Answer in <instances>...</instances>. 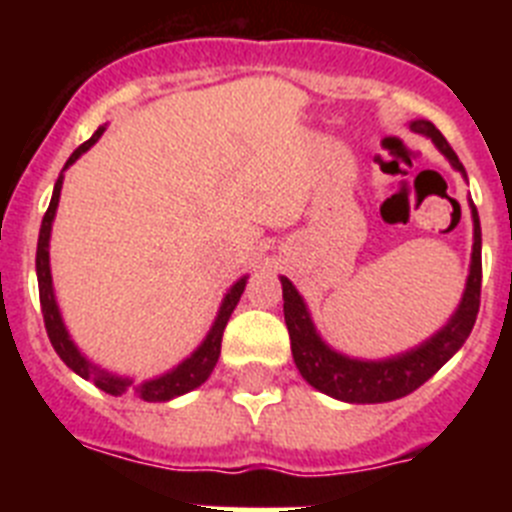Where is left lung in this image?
Instances as JSON below:
<instances>
[{
	"instance_id": "1",
	"label": "left lung",
	"mask_w": 512,
	"mask_h": 512,
	"mask_svg": "<svg viewBox=\"0 0 512 512\" xmlns=\"http://www.w3.org/2000/svg\"><path fill=\"white\" fill-rule=\"evenodd\" d=\"M413 133L425 135L433 140V146L446 156L451 166L467 179V171L461 166L454 148L446 143L431 120L410 122ZM474 225L472 261H469V277L459 305L451 312V318L418 346L402 351V354L387 356V359H356L336 351L320 338L318 328L312 323L307 302L297 292V287L287 277H279L284 297V323L292 341V356L300 369L302 379L323 395L333 400L351 402V405H374V402H390L410 395L425 384L441 369L451 356L464 346L474 328L479 312V289H482V228L474 202L469 200Z\"/></svg>"
}]
</instances>
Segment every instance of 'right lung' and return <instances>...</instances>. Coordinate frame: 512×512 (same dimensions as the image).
Masks as SVG:
<instances>
[{
  "label": "right lung",
  "mask_w": 512,
  "mask_h": 512,
  "mask_svg": "<svg viewBox=\"0 0 512 512\" xmlns=\"http://www.w3.org/2000/svg\"><path fill=\"white\" fill-rule=\"evenodd\" d=\"M104 125H99L97 133L87 140V143H81L74 153L69 156L63 171L69 169L71 164H76V158L81 153H87L89 148L102 138ZM63 171L61 176L56 179V187H53V197L51 205H48V212L43 217V225H40V235H38V253H35V271H38V289H40V307H43V320H45V330H48V338H51L53 348H56V354L61 356V361L69 366L71 372L79 374L81 379H87L92 382L94 387H99L107 395H125L128 390L135 392V397L146 402H169L179 395H187V392L197 390L200 384L207 382V377L215 369L217 359H220V343H223V330L228 325L230 315H233L235 305L241 300L243 289H246L248 274L241 277L233 287L225 292L223 302H220V310L215 315V323L210 325L207 330V336L202 338V343L194 348L192 354L187 356L184 361L169 369V372L158 374V377L146 379V382H135L133 377H120V374H112L102 366L92 364L87 356L81 354L79 346L71 338L69 328L63 323L61 307L56 302V289H53V277H51V230H53V220H56V210H58V200H61V187H63Z\"/></svg>",
  "instance_id": "right-lung-1"
}]
</instances>
